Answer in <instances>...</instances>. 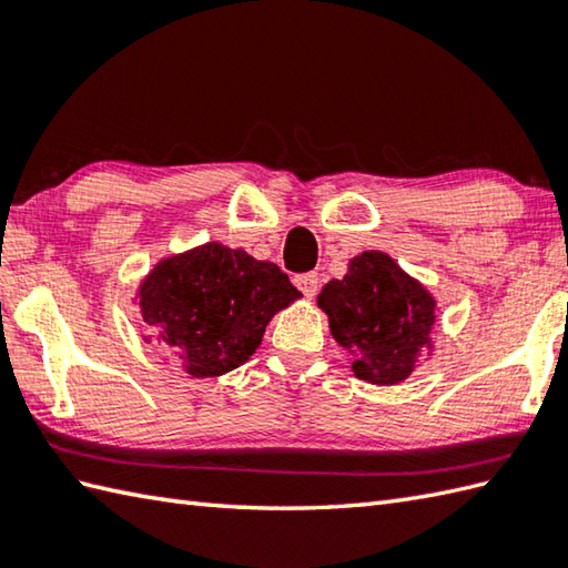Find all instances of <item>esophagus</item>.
I'll use <instances>...</instances> for the list:
<instances>
[{"label": "esophagus", "mask_w": 568, "mask_h": 568, "mask_svg": "<svg viewBox=\"0 0 568 568\" xmlns=\"http://www.w3.org/2000/svg\"><path fill=\"white\" fill-rule=\"evenodd\" d=\"M295 285L303 291L305 297H315L320 291V275L317 273H300V275H295Z\"/></svg>", "instance_id": "34e87169"}]
</instances>
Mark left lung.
Returning <instances> with one entry per match:
<instances>
[{
    "label": "left lung",
    "instance_id": "obj_1",
    "mask_svg": "<svg viewBox=\"0 0 568 568\" xmlns=\"http://www.w3.org/2000/svg\"><path fill=\"white\" fill-rule=\"evenodd\" d=\"M329 315L334 339L354 354L361 381H405L429 346L434 300L381 251H364L342 281H329L317 297Z\"/></svg>",
    "mask_w": 568,
    "mask_h": 568
}]
</instances>
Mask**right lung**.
Instances as JSON below:
<instances>
[{"label":"right lung","instance_id":"obj_1","mask_svg":"<svg viewBox=\"0 0 568 568\" xmlns=\"http://www.w3.org/2000/svg\"><path fill=\"white\" fill-rule=\"evenodd\" d=\"M300 297L287 273L246 251L207 244L168 258L141 285V317L195 378L236 368L265 324Z\"/></svg>","mask_w":568,"mask_h":568}]
</instances>
